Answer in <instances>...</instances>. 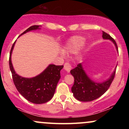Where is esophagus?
Segmentation results:
<instances>
[{
	"instance_id": "34e87169",
	"label": "esophagus",
	"mask_w": 129,
	"mask_h": 129,
	"mask_svg": "<svg viewBox=\"0 0 129 129\" xmlns=\"http://www.w3.org/2000/svg\"><path fill=\"white\" fill-rule=\"evenodd\" d=\"M64 69L66 70L68 73H69L70 70L72 69V66H71V64L70 62H66L64 64V67H63Z\"/></svg>"
}]
</instances>
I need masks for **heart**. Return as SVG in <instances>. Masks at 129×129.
Masks as SVG:
<instances>
[{
    "label": "heart",
    "instance_id": "1",
    "mask_svg": "<svg viewBox=\"0 0 129 129\" xmlns=\"http://www.w3.org/2000/svg\"><path fill=\"white\" fill-rule=\"evenodd\" d=\"M85 41L84 38L79 36H75L72 38L66 44L64 47V51L67 53H75L78 51V49L81 47ZM62 54H64L62 52Z\"/></svg>",
    "mask_w": 129,
    "mask_h": 129
}]
</instances>
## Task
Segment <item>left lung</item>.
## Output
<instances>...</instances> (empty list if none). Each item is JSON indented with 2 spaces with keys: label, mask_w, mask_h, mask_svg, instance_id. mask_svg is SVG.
<instances>
[{
  "label": "left lung",
  "mask_w": 129,
  "mask_h": 129,
  "mask_svg": "<svg viewBox=\"0 0 129 129\" xmlns=\"http://www.w3.org/2000/svg\"><path fill=\"white\" fill-rule=\"evenodd\" d=\"M103 38L112 41L118 50L116 42L109 34L103 31ZM115 72L116 69L109 79L101 83H97L89 78L84 70L82 64L79 63L75 69L70 71L75 79L74 84L72 87L74 96L76 100L82 102L91 101L101 96L110 87L115 78Z\"/></svg>",
  "instance_id": "left-lung-1"
}]
</instances>
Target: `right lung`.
<instances>
[{
  "label": "right lung",
  "instance_id": "obj_1",
  "mask_svg": "<svg viewBox=\"0 0 129 129\" xmlns=\"http://www.w3.org/2000/svg\"><path fill=\"white\" fill-rule=\"evenodd\" d=\"M40 26L41 25L30 26L20 36L29 31L40 29ZM15 42L13 44L10 51L9 65L16 88L22 96L31 103L35 104L47 103L54 95L57 82L60 78V72L63 66L50 64L38 76L31 78L21 77L16 73L11 62V54Z\"/></svg>",
  "mask_w": 129,
  "mask_h": 129
}]
</instances>
